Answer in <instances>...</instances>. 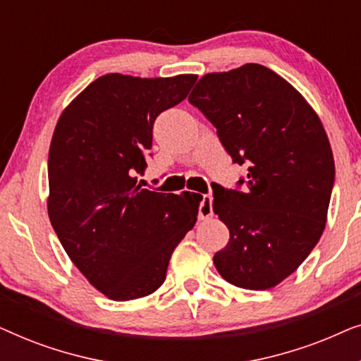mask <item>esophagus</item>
I'll return each mask as SVG.
<instances>
[{
  "label": "esophagus",
  "mask_w": 361,
  "mask_h": 361,
  "mask_svg": "<svg viewBox=\"0 0 361 361\" xmlns=\"http://www.w3.org/2000/svg\"><path fill=\"white\" fill-rule=\"evenodd\" d=\"M214 215V209H212V197L210 195H204L200 200V207H199V219H210Z\"/></svg>",
  "instance_id": "obj_1"
}]
</instances>
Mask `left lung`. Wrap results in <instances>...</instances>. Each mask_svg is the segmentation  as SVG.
Listing matches in <instances>:
<instances>
[{
    "label": "left lung",
    "instance_id": "left-lung-1",
    "mask_svg": "<svg viewBox=\"0 0 361 361\" xmlns=\"http://www.w3.org/2000/svg\"><path fill=\"white\" fill-rule=\"evenodd\" d=\"M189 102L235 164L248 167L243 190L212 184V207L230 230L215 268L238 288H274L302 264L327 221L335 164L322 123L289 82L259 63L207 73Z\"/></svg>",
    "mask_w": 361,
    "mask_h": 361
}]
</instances>
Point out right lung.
<instances>
[{
	"label": "right lung",
	"instance_id": "right-lung-1",
	"mask_svg": "<svg viewBox=\"0 0 361 361\" xmlns=\"http://www.w3.org/2000/svg\"><path fill=\"white\" fill-rule=\"evenodd\" d=\"M195 80L106 73L73 98L54 130L49 219L72 263L113 300L159 289L172 251L197 221L202 195L152 192L136 177L147 166L156 118Z\"/></svg>",
	"mask_w": 361,
	"mask_h": 361
}]
</instances>
